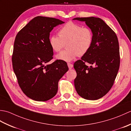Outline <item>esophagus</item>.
<instances>
[{
	"label": "esophagus",
	"mask_w": 131,
	"mask_h": 131,
	"mask_svg": "<svg viewBox=\"0 0 131 131\" xmlns=\"http://www.w3.org/2000/svg\"><path fill=\"white\" fill-rule=\"evenodd\" d=\"M68 67H69V69H71L73 68V65L71 63H68Z\"/></svg>",
	"instance_id": "obj_1"
}]
</instances>
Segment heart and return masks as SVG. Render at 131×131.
I'll return each mask as SVG.
<instances>
[{
    "label": "heart",
    "instance_id": "obj_1",
    "mask_svg": "<svg viewBox=\"0 0 131 131\" xmlns=\"http://www.w3.org/2000/svg\"><path fill=\"white\" fill-rule=\"evenodd\" d=\"M58 35H52L49 43L53 51H61L66 44V49L56 56L57 60L70 61L78 56H82L90 51L93 41V35L88 27L69 21L61 27Z\"/></svg>",
    "mask_w": 131,
    "mask_h": 131
}]
</instances>
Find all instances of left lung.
Masks as SVG:
<instances>
[{"label": "left lung", "instance_id": "left-lung-1", "mask_svg": "<svg viewBox=\"0 0 131 131\" xmlns=\"http://www.w3.org/2000/svg\"><path fill=\"white\" fill-rule=\"evenodd\" d=\"M73 19L85 21L93 35L90 51L74 64L77 74L74 80L75 88L82 98L98 100L110 90L117 75L120 65L117 36L100 18L77 17ZM85 62L94 66L88 67Z\"/></svg>", "mask_w": 131, "mask_h": 131}]
</instances>
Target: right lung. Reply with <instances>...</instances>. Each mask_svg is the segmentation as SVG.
<instances>
[{"label": "right lung", "instance_id": "add662e5", "mask_svg": "<svg viewBox=\"0 0 131 131\" xmlns=\"http://www.w3.org/2000/svg\"><path fill=\"white\" fill-rule=\"evenodd\" d=\"M65 23L60 19L37 16L17 34L12 57L13 71L21 90L35 101H46L56 94L58 83L69 70L65 61L53 58L50 32Z\"/></svg>", "mask_w": 131, "mask_h": 131}]
</instances>
